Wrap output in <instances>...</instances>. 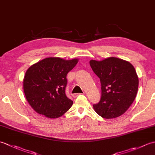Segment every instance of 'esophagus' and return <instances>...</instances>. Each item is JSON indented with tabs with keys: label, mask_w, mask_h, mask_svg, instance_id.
I'll list each match as a JSON object with an SVG mask.
<instances>
[{
	"label": "esophagus",
	"mask_w": 155,
	"mask_h": 155,
	"mask_svg": "<svg viewBox=\"0 0 155 155\" xmlns=\"http://www.w3.org/2000/svg\"><path fill=\"white\" fill-rule=\"evenodd\" d=\"M81 94H82L81 93H74V94H72V97L76 98V97H77L78 96H79V95H81Z\"/></svg>",
	"instance_id": "34e87169"
}]
</instances>
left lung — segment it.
I'll list each match as a JSON object with an SVG mask.
<instances>
[{
	"mask_svg": "<svg viewBox=\"0 0 155 155\" xmlns=\"http://www.w3.org/2000/svg\"><path fill=\"white\" fill-rule=\"evenodd\" d=\"M90 65L101 84V100L93 104L94 110L104 118L120 116L137 96L139 78L135 69L129 62L116 57L91 60Z\"/></svg>",
	"mask_w": 155,
	"mask_h": 155,
	"instance_id": "obj_1",
	"label": "left lung"
}]
</instances>
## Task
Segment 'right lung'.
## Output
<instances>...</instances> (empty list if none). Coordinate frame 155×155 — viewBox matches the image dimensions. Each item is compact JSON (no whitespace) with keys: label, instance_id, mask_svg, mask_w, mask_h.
Wrapping results in <instances>:
<instances>
[{"label":"right lung","instance_id":"add662e5","mask_svg":"<svg viewBox=\"0 0 155 155\" xmlns=\"http://www.w3.org/2000/svg\"><path fill=\"white\" fill-rule=\"evenodd\" d=\"M78 59L66 61L57 57L45 58L26 72L23 88L29 104L37 113L56 118L71 107L73 101L65 93L68 72Z\"/></svg>","mask_w":155,"mask_h":155}]
</instances>
